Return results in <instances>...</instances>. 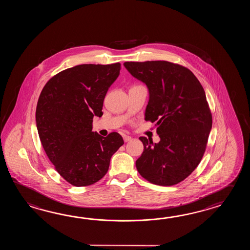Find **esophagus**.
<instances>
[{
	"instance_id": "1",
	"label": "esophagus",
	"mask_w": 250,
	"mask_h": 250,
	"mask_svg": "<svg viewBox=\"0 0 250 250\" xmlns=\"http://www.w3.org/2000/svg\"><path fill=\"white\" fill-rule=\"evenodd\" d=\"M123 139H124V142H127V141H130L132 138H131V137H129V136L124 135L123 136Z\"/></svg>"
}]
</instances>
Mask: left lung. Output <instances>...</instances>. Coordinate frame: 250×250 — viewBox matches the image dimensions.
<instances>
[{
	"instance_id": "left-lung-1",
	"label": "left lung",
	"mask_w": 250,
	"mask_h": 250,
	"mask_svg": "<svg viewBox=\"0 0 250 250\" xmlns=\"http://www.w3.org/2000/svg\"><path fill=\"white\" fill-rule=\"evenodd\" d=\"M125 68L145 83L149 101L145 120L155 123L159 143L140 137L139 174L160 186H172L190 175L202 159L212 128V113L196 76L166 61L126 62Z\"/></svg>"
}]
</instances>
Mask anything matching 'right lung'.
<instances>
[{"instance_id": "obj_1", "label": "right lung", "mask_w": 250, "mask_h": 250, "mask_svg": "<svg viewBox=\"0 0 250 250\" xmlns=\"http://www.w3.org/2000/svg\"><path fill=\"white\" fill-rule=\"evenodd\" d=\"M120 70L119 62L78 65L53 76L39 96L36 122L42 147L73 186L100 181L124 144L119 133L102 137L92 131L93 118L103 115L104 99Z\"/></svg>"}]
</instances>
